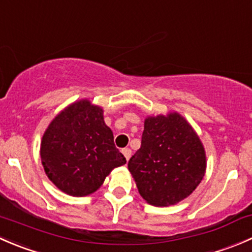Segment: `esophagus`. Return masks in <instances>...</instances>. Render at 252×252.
I'll return each instance as SVG.
<instances>
[{
	"instance_id": "obj_1",
	"label": "esophagus",
	"mask_w": 252,
	"mask_h": 252,
	"mask_svg": "<svg viewBox=\"0 0 252 252\" xmlns=\"http://www.w3.org/2000/svg\"><path fill=\"white\" fill-rule=\"evenodd\" d=\"M122 154L124 155L126 159L128 161V159L130 158V156H131V150L130 149H123V150H122Z\"/></svg>"
}]
</instances>
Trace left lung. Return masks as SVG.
Returning a JSON list of instances; mask_svg holds the SVG:
<instances>
[{"instance_id":"left-lung-1","label":"left lung","mask_w":252,"mask_h":252,"mask_svg":"<svg viewBox=\"0 0 252 252\" xmlns=\"http://www.w3.org/2000/svg\"><path fill=\"white\" fill-rule=\"evenodd\" d=\"M128 168L139 194L154 206L175 205L189 196L206 172L204 145L177 112L147 117L141 146Z\"/></svg>"}]
</instances>
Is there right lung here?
<instances>
[{
  "label": "right lung",
  "instance_id": "right-lung-1",
  "mask_svg": "<svg viewBox=\"0 0 252 252\" xmlns=\"http://www.w3.org/2000/svg\"><path fill=\"white\" fill-rule=\"evenodd\" d=\"M40 156L48 179L77 197L95 192L112 169L126 162L114 146L103 110L89 100L72 103L52 119L42 136Z\"/></svg>",
  "mask_w": 252,
  "mask_h": 252
}]
</instances>
